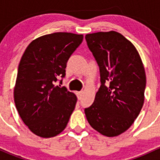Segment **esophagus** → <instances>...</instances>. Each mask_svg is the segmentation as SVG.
I'll return each instance as SVG.
<instances>
[{
    "instance_id": "1",
    "label": "esophagus",
    "mask_w": 160,
    "mask_h": 160,
    "mask_svg": "<svg viewBox=\"0 0 160 160\" xmlns=\"http://www.w3.org/2000/svg\"><path fill=\"white\" fill-rule=\"evenodd\" d=\"M77 96L79 97V98H80V97L82 96V94H83V91H79V92H77Z\"/></svg>"
}]
</instances>
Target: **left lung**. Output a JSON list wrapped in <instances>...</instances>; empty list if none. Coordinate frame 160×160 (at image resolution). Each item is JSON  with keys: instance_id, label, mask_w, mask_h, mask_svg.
Segmentation results:
<instances>
[{"instance_id": "8db88e82", "label": "left lung", "mask_w": 160, "mask_h": 160, "mask_svg": "<svg viewBox=\"0 0 160 160\" xmlns=\"http://www.w3.org/2000/svg\"><path fill=\"white\" fill-rule=\"evenodd\" d=\"M85 38L101 77V87L85 114L93 129L117 136L130 128L143 106L144 67L133 44L118 32L88 34Z\"/></svg>"}]
</instances>
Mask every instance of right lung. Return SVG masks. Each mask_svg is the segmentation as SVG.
Wrapping results in <instances>:
<instances>
[{
	"mask_svg": "<svg viewBox=\"0 0 160 160\" xmlns=\"http://www.w3.org/2000/svg\"><path fill=\"white\" fill-rule=\"evenodd\" d=\"M83 38L68 32L43 35L28 45L21 59L14 103L24 123L38 136L54 137L67 127L77 97L55 83L65 77L67 61Z\"/></svg>",
	"mask_w": 160,
	"mask_h": 160,
	"instance_id": "obj_1",
	"label": "right lung"
}]
</instances>
